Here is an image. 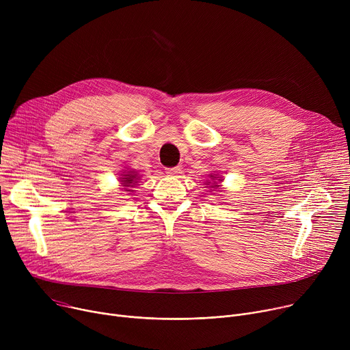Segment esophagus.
<instances>
[{
    "mask_svg": "<svg viewBox=\"0 0 350 350\" xmlns=\"http://www.w3.org/2000/svg\"><path fill=\"white\" fill-rule=\"evenodd\" d=\"M180 173H181V169H180V167H170V169H166V174H167V176L177 177Z\"/></svg>",
    "mask_w": 350,
    "mask_h": 350,
    "instance_id": "esophagus-1",
    "label": "esophagus"
}]
</instances>
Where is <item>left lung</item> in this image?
I'll list each match as a JSON object with an SVG mask.
<instances>
[{
  "label": "left lung",
  "instance_id": "1",
  "mask_svg": "<svg viewBox=\"0 0 350 350\" xmlns=\"http://www.w3.org/2000/svg\"><path fill=\"white\" fill-rule=\"evenodd\" d=\"M220 183H221V177L219 176V174H209V180H206V185L208 187H211V188H213V189H221L220 188ZM212 189V191H213ZM215 194V193H213Z\"/></svg>",
  "mask_w": 350,
  "mask_h": 350
}]
</instances>
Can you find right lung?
I'll return each mask as SVG.
<instances>
[{"label": "right lung", "instance_id": "right-lung-1", "mask_svg": "<svg viewBox=\"0 0 350 350\" xmlns=\"http://www.w3.org/2000/svg\"><path fill=\"white\" fill-rule=\"evenodd\" d=\"M139 180H141V176L134 169H125V170H122V173L118 177V181H120V184L122 187V191H126V193H133L134 191L133 188L135 185H138Z\"/></svg>", "mask_w": 350, "mask_h": 350}]
</instances>
